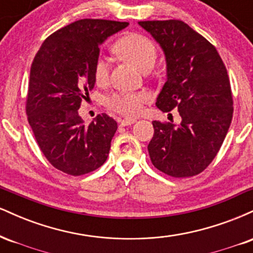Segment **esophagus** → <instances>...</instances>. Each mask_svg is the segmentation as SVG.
<instances>
[{
    "label": "esophagus",
    "instance_id": "obj_1",
    "mask_svg": "<svg viewBox=\"0 0 253 253\" xmlns=\"http://www.w3.org/2000/svg\"><path fill=\"white\" fill-rule=\"evenodd\" d=\"M135 119L133 118H125V119H120L119 120V124H120V126H128V125H132L135 123Z\"/></svg>",
    "mask_w": 253,
    "mask_h": 253
}]
</instances>
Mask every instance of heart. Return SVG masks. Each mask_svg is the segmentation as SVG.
<instances>
[{"label": "heart", "instance_id": "1", "mask_svg": "<svg viewBox=\"0 0 253 253\" xmlns=\"http://www.w3.org/2000/svg\"><path fill=\"white\" fill-rule=\"evenodd\" d=\"M114 51L141 71H149L155 65L157 48L149 38L138 33H129L119 38L114 43ZM92 74L97 84H104L109 77V62L104 56H98L92 66ZM149 95L144 91L119 90L104 97V106L121 115L133 117L139 114Z\"/></svg>", "mask_w": 253, "mask_h": 253}]
</instances>
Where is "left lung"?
Listing matches in <instances>:
<instances>
[{
  "mask_svg": "<svg viewBox=\"0 0 253 253\" xmlns=\"http://www.w3.org/2000/svg\"><path fill=\"white\" fill-rule=\"evenodd\" d=\"M163 48L167 82L162 112L177 108L182 123L153 121L147 150L152 164L172 177L199 175L219 152L233 117L227 70L216 48L181 20L139 21Z\"/></svg>",
  "mask_w": 253,
  "mask_h": 253,
  "instance_id": "8db88e82",
  "label": "left lung"
}]
</instances>
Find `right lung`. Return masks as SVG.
Listing matches in <instances>:
<instances>
[{
  "instance_id": "add662e5",
  "label": "right lung",
  "mask_w": 253,
  "mask_h": 253,
  "mask_svg": "<svg viewBox=\"0 0 253 253\" xmlns=\"http://www.w3.org/2000/svg\"><path fill=\"white\" fill-rule=\"evenodd\" d=\"M128 22L82 19L46 38L31 66L26 114L40 150L58 170L81 176L108 157L117 121L97 115L84 125L81 102L94 88L98 46Z\"/></svg>"
}]
</instances>
